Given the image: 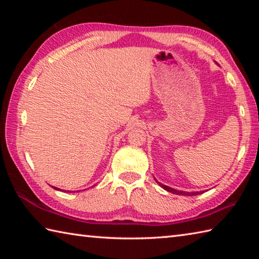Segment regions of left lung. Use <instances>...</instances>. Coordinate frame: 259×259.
I'll return each instance as SVG.
<instances>
[{
	"label": "left lung",
	"instance_id": "8db88e82",
	"mask_svg": "<svg viewBox=\"0 0 259 259\" xmlns=\"http://www.w3.org/2000/svg\"><path fill=\"white\" fill-rule=\"evenodd\" d=\"M157 181V179H156ZM158 185L161 187V188H163L164 190H167L169 192H172V194H176V195H183V196H196V195H200L202 194V191H194V192H188V191H183V190H176L174 188H171V187H168L166 185H162L159 183V181H157Z\"/></svg>",
	"mask_w": 259,
	"mask_h": 259
}]
</instances>
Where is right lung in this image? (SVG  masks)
Masks as SVG:
<instances>
[{
  "label": "right lung",
  "mask_w": 259,
  "mask_h": 259,
  "mask_svg": "<svg viewBox=\"0 0 259 259\" xmlns=\"http://www.w3.org/2000/svg\"><path fill=\"white\" fill-rule=\"evenodd\" d=\"M53 188H54V189H57V190H60L59 188H57V187H53ZM70 192H71V191H70Z\"/></svg>",
  "instance_id": "obj_1"
}]
</instances>
